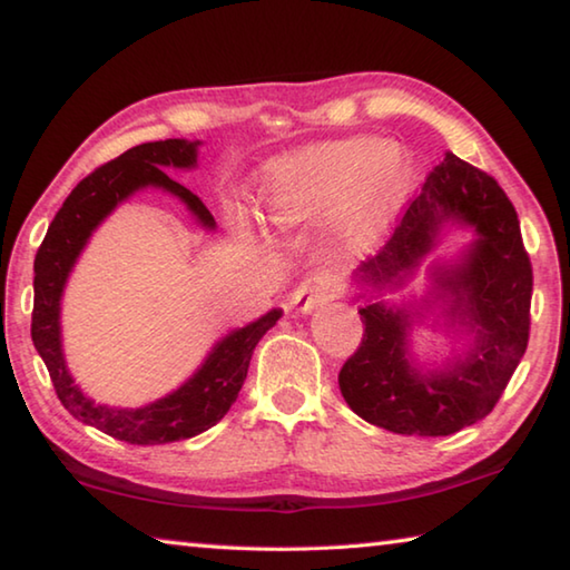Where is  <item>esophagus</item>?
I'll return each instance as SVG.
<instances>
[{"label":"esophagus","instance_id":"34e87169","mask_svg":"<svg viewBox=\"0 0 570 570\" xmlns=\"http://www.w3.org/2000/svg\"><path fill=\"white\" fill-rule=\"evenodd\" d=\"M340 292H342L340 278L332 276L330 272L308 274L292 294V306L298 314H308L314 312L316 306L332 302V298L340 296Z\"/></svg>","mask_w":570,"mask_h":570}]
</instances>
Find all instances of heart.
<instances>
[{
	"label": "heart",
	"instance_id": "obj_1",
	"mask_svg": "<svg viewBox=\"0 0 570 570\" xmlns=\"http://www.w3.org/2000/svg\"><path fill=\"white\" fill-rule=\"evenodd\" d=\"M412 158L397 142L354 138L298 150L268 163L262 206L278 226L342 214L350 246H370L404 204Z\"/></svg>",
	"mask_w": 570,
	"mask_h": 570
}]
</instances>
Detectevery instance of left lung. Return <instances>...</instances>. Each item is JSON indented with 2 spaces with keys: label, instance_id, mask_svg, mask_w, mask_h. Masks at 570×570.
Wrapping results in <instances>:
<instances>
[{
  "label": "left lung",
  "instance_id": "left-lung-1",
  "mask_svg": "<svg viewBox=\"0 0 570 570\" xmlns=\"http://www.w3.org/2000/svg\"><path fill=\"white\" fill-rule=\"evenodd\" d=\"M445 220L475 228L462 262L435 274L452 324L472 334L468 354L438 372L410 362L412 312L370 302L360 308L364 336L340 372L346 404L362 420L397 435L445 438L488 417L520 364L530 334L533 266L520 220L493 176L448 153L424 180L392 238L356 278L382 292L400 286L435 246Z\"/></svg>",
  "mask_w": 570,
  "mask_h": 570
}]
</instances>
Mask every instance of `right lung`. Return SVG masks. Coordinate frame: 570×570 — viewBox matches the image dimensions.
Returning <instances> with one entry per match:
<instances>
[{"label":"right lung","mask_w":570,"mask_h":570,"mask_svg":"<svg viewBox=\"0 0 570 570\" xmlns=\"http://www.w3.org/2000/svg\"><path fill=\"white\" fill-rule=\"evenodd\" d=\"M198 146L200 142L178 138L142 142L125 150L120 158L95 168L65 198L35 256L32 342L47 364L57 397L72 417L130 445H166V442L196 438L214 428L244 387L250 354L258 340L282 316L278 308H272L262 320L230 332L210 350L206 362L186 384H180L168 397L138 410L108 407V404L85 397L67 372L60 342L62 288L92 230L118 208V204L140 188H163L180 198L200 226L208 230L216 228V220L204 200L166 173L168 168L196 166Z\"/></svg>","instance_id":"right-lung-1"}]
</instances>
